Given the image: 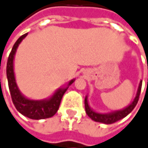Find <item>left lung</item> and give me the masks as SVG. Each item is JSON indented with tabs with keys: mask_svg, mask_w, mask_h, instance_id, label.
Wrapping results in <instances>:
<instances>
[{
	"mask_svg": "<svg viewBox=\"0 0 148 148\" xmlns=\"http://www.w3.org/2000/svg\"><path fill=\"white\" fill-rule=\"evenodd\" d=\"M141 85H142V81L140 82L138 90H137V93H136V97H134V99L129 105H127L126 107H125L121 110H113L109 113H100V112H97L96 110H94L93 109H91L88 104V96H86V97H85V110H86L87 115L92 120L96 121V122H99V123H103V124H106V125L113 124L115 122H117V121L125 118L126 116L129 113H131L132 110L135 108L137 103L139 101L140 94V90H141Z\"/></svg>",
	"mask_w": 148,
	"mask_h": 148,
	"instance_id": "obj_1",
	"label": "left lung"
}]
</instances>
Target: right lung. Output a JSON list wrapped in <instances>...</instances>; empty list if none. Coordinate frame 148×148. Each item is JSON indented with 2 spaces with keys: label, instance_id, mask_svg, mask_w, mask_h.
<instances>
[{
  "label": "right lung",
  "instance_id": "add662e5",
  "mask_svg": "<svg viewBox=\"0 0 148 148\" xmlns=\"http://www.w3.org/2000/svg\"><path fill=\"white\" fill-rule=\"evenodd\" d=\"M28 33L21 36L15 43L11 52L8 56L7 62V78L8 82V88L11 95V98L16 109L25 117L31 119H45L51 118L59 110L61 99L68 87L73 83L75 79L71 80L66 86L58 88L52 96L42 100H33L24 97L18 88L15 72H14V60L16 50Z\"/></svg>",
  "mask_w": 148,
  "mask_h": 148
}]
</instances>
